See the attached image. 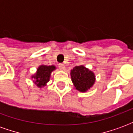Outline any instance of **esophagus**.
<instances>
[{
  "instance_id": "esophagus-1",
  "label": "esophagus",
  "mask_w": 133,
  "mask_h": 133,
  "mask_svg": "<svg viewBox=\"0 0 133 133\" xmlns=\"http://www.w3.org/2000/svg\"><path fill=\"white\" fill-rule=\"evenodd\" d=\"M59 68L61 70H64L65 68V65L64 64H59Z\"/></svg>"
}]
</instances>
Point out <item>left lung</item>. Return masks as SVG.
<instances>
[{
    "label": "left lung",
    "instance_id": "left-lung-1",
    "mask_svg": "<svg viewBox=\"0 0 133 133\" xmlns=\"http://www.w3.org/2000/svg\"><path fill=\"white\" fill-rule=\"evenodd\" d=\"M70 78L75 89L81 92L88 91L95 82V73L83 65L70 70Z\"/></svg>",
    "mask_w": 133,
    "mask_h": 133
}]
</instances>
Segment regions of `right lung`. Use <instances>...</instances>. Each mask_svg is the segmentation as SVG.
I'll return each instance as SVG.
<instances>
[{"label": "right lung", "instance_id": "1", "mask_svg": "<svg viewBox=\"0 0 133 133\" xmlns=\"http://www.w3.org/2000/svg\"><path fill=\"white\" fill-rule=\"evenodd\" d=\"M55 70H56V67L54 65H45L42 64L38 66L36 72L31 75L30 78L36 86H38L39 88H42L49 82L51 73Z\"/></svg>", "mask_w": 133, "mask_h": 133}]
</instances>
